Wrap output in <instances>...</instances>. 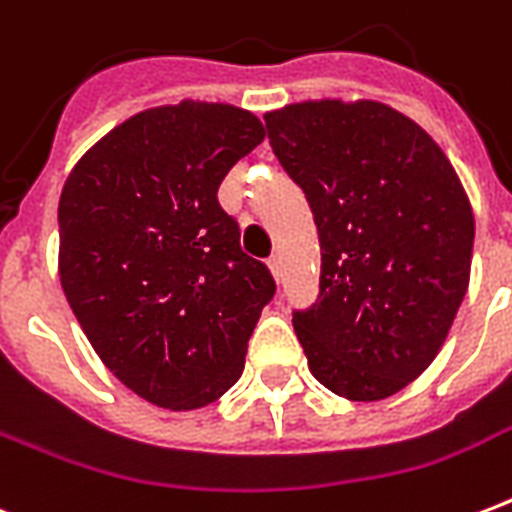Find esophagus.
<instances>
[{
  "label": "esophagus",
  "instance_id": "esophagus-1",
  "mask_svg": "<svg viewBox=\"0 0 512 512\" xmlns=\"http://www.w3.org/2000/svg\"><path fill=\"white\" fill-rule=\"evenodd\" d=\"M268 268H271L273 279H276V281L284 279V268H281V257L279 255H273L271 260H268Z\"/></svg>",
  "mask_w": 512,
  "mask_h": 512
}]
</instances>
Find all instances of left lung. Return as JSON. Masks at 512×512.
<instances>
[{
  "label": "left lung",
  "instance_id": "1",
  "mask_svg": "<svg viewBox=\"0 0 512 512\" xmlns=\"http://www.w3.org/2000/svg\"><path fill=\"white\" fill-rule=\"evenodd\" d=\"M321 241L319 300L297 311L316 380L382 401L438 356L470 284L476 220L436 140L380 100L321 98L265 114Z\"/></svg>",
  "mask_w": 512,
  "mask_h": 512
}]
</instances>
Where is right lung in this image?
I'll use <instances>...</instances> for the list:
<instances>
[{
  "mask_svg": "<svg viewBox=\"0 0 512 512\" xmlns=\"http://www.w3.org/2000/svg\"><path fill=\"white\" fill-rule=\"evenodd\" d=\"M263 138V122L231 103L146 108L103 135L60 193L58 276L79 327L116 380L172 412L239 380L276 292L217 204Z\"/></svg>",
  "mask_w": 512,
  "mask_h": 512,
  "instance_id": "add662e5",
  "label": "right lung"
}]
</instances>
